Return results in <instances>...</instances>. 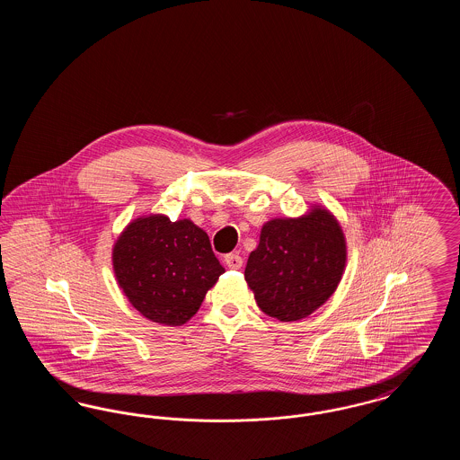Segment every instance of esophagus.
<instances>
[{
  "mask_svg": "<svg viewBox=\"0 0 460 460\" xmlns=\"http://www.w3.org/2000/svg\"><path fill=\"white\" fill-rule=\"evenodd\" d=\"M224 262L229 267V269H241L243 265V259H241L238 253H229L224 257Z\"/></svg>",
  "mask_w": 460,
  "mask_h": 460,
  "instance_id": "1",
  "label": "esophagus"
}]
</instances>
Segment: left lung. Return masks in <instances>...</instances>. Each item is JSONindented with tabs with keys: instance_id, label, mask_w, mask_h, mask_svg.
I'll use <instances>...</instances> for the list:
<instances>
[{
	"instance_id": "left-lung-1",
	"label": "left lung",
	"mask_w": 460,
	"mask_h": 460,
	"mask_svg": "<svg viewBox=\"0 0 460 460\" xmlns=\"http://www.w3.org/2000/svg\"><path fill=\"white\" fill-rule=\"evenodd\" d=\"M347 267V238L334 214L312 205L304 216L267 220L244 279L267 315L293 323L324 305Z\"/></svg>"
}]
</instances>
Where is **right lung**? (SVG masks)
Here are the masks:
<instances>
[{
	"label": "right lung",
	"instance_id": "obj_1",
	"mask_svg": "<svg viewBox=\"0 0 460 460\" xmlns=\"http://www.w3.org/2000/svg\"><path fill=\"white\" fill-rule=\"evenodd\" d=\"M111 265L129 304L164 326L186 324L224 272L201 227L164 214L131 220L113 243Z\"/></svg>",
	"mask_w": 460,
	"mask_h": 460
}]
</instances>
